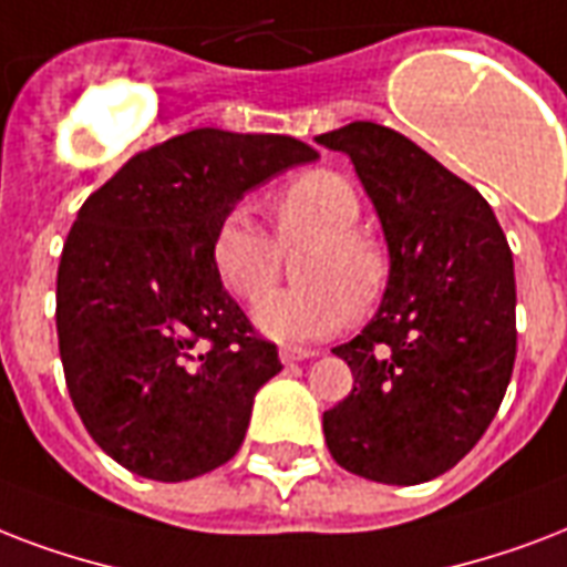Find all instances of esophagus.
Listing matches in <instances>:
<instances>
[{
    "mask_svg": "<svg viewBox=\"0 0 567 567\" xmlns=\"http://www.w3.org/2000/svg\"><path fill=\"white\" fill-rule=\"evenodd\" d=\"M316 352H310V349H289V346H284L280 349V363H298V361H307V358H313Z\"/></svg>",
    "mask_w": 567,
    "mask_h": 567,
    "instance_id": "34e87169",
    "label": "esophagus"
}]
</instances>
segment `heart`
<instances>
[{
  "label": "heart",
  "mask_w": 567,
  "mask_h": 567,
  "mask_svg": "<svg viewBox=\"0 0 567 567\" xmlns=\"http://www.w3.org/2000/svg\"><path fill=\"white\" fill-rule=\"evenodd\" d=\"M271 215L278 243L245 209H230L209 245L221 287L245 305L259 301L277 279L281 247L308 245L297 267L302 287L261 297L254 322L262 333L284 343L322 340L379 301L390 275L388 251L358 227L361 195L343 174L307 171L275 195Z\"/></svg>",
  "instance_id": "b5f03b06"
}]
</instances>
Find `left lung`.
Here are the masks:
<instances>
[{
  "instance_id": "1",
  "label": "left lung",
  "mask_w": 567,
  "mask_h": 567,
  "mask_svg": "<svg viewBox=\"0 0 567 567\" xmlns=\"http://www.w3.org/2000/svg\"><path fill=\"white\" fill-rule=\"evenodd\" d=\"M352 159L388 243L379 313L333 354L352 393L324 411L333 462L363 480L420 485L462 462L515 367V262L488 200L390 126L316 135Z\"/></svg>"
}]
</instances>
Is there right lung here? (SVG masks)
Wrapping results in <instances>:
<instances>
[{
    "mask_svg": "<svg viewBox=\"0 0 567 567\" xmlns=\"http://www.w3.org/2000/svg\"><path fill=\"white\" fill-rule=\"evenodd\" d=\"M313 159L289 135L204 126L133 156L82 204L59 262V352L76 414L121 467L186 482L243 446L278 346L227 296L209 245L251 188Z\"/></svg>",
    "mask_w": 567,
    "mask_h": 567,
    "instance_id": "right-lung-1",
    "label": "right lung"
}]
</instances>
